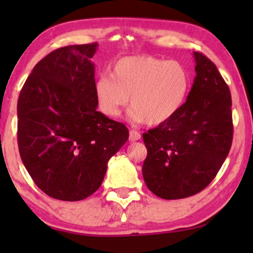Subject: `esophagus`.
<instances>
[{
	"label": "esophagus",
	"mask_w": 253,
	"mask_h": 253,
	"mask_svg": "<svg viewBox=\"0 0 253 253\" xmlns=\"http://www.w3.org/2000/svg\"><path fill=\"white\" fill-rule=\"evenodd\" d=\"M140 133L138 132L136 130H130L129 132V140L130 141H136V140H139L140 139Z\"/></svg>",
	"instance_id": "esophagus-1"
}]
</instances>
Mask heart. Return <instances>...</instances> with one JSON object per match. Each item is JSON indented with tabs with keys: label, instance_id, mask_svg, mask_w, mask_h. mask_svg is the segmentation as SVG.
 Returning <instances> with one entry per match:
<instances>
[{
	"label": "heart",
	"instance_id": "obj_1",
	"mask_svg": "<svg viewBox=\"0 0 253 253\" xmlns=\"http://www.w3.org/2000/svg\"><path fill=\"white\" fill-rule=\"evenodd\" d=\"M190 86V74L181 62L129 56L113 65L110 76L96 78L94 93L99 109L106 116H119L130 96L131 117L159 126L179 112Z\"/></svg>",
	"mask_w": 253,
	"mask_h": 253
}]
</instances>
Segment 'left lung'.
I'll list each match as a JSON object with an SVG mask.
<instances>
[{
    "label": "left lung",
    "mask_w": 253,
    "mask_h": 253,
    "mask_svg": "<svg viewBox=\"0 0 253 253\" xmlns=\"http://www.w3.org/2000/svg\"><path fill=\"white\" fill-rule=\"evenodd\" d=\"M196 77L188 99L167 122L143 133L147 157L143 176L162 199H182L206 188L233 141L231 95L215 64L193 53Z\"/></svg>",
    "instance_id": "obj_1"
}]
</instances>
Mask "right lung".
I'll list each match as a JSON object with an SVG mask.
<instances>
[{
    "label": "right lung",
    "instance_id": "add662e5",
    "mask_svg": "<svg viewBox=\"0 0 253 253\" xmlns=\"http://www.w3.org/2000/svg\"><path fill=\"white\" fill-rule=\"evenodd\" d=\"M98 43L58 48L27 77L17 103L18 147L26 170L51 198L77 202L100 188L109 159L129 131L96 110Z\"/></svg>",
    "mask_w": 253,
    "mask_h": 253
}]
</instances>
